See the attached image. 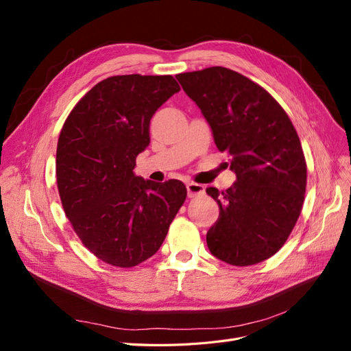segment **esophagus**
<instances>
[{"mask_svg":"<svg viewBox=\"0 0 351 351\" xmlns=\"http://www.w3.org/2000/svg\"><path fill=\"white\" fill-rule=\"evenodd\" d=\"M187 195L189 197H195L197 195H204L205 193V186L197 184V183H187Z\"/></svg>","mask_w":351,"mask_h":351,"instance_id":"34e87169","label":"esophagus"}]
</instances>
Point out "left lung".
<instances>
[{
  "instance_id": "8db88e82",
  "label": "left lung",
  "mask_w": 351,
  "mask_h": 351,
  "mask_svg": "<svg viewBox=\"0 0 351 351\" xmlns=\"http://www.w3.org/2000/svg\"><path fill=\"white\" fill-rule=\"evenodd\" d=\"M176 77L236 173L224 192L206 189L219 206L208 249L234 267L271 258L294 228L306 192V161L293 123L267 90L234 70L209 67Z\"/></svg>"
}]
</instances>
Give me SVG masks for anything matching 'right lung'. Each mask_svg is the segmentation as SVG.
Masks as SVG:
<instances>
[{"label": "right lung", "mask_w": 351, "mask_h": 351, "mask_svg": "<svg viewBox=\"0 0 351 351\" xmlns=\"http://www.w3.org/2000/svg\"><path fill=\"white\" fill-rule=\"evenodd\" d=\"M178 90L173 76H112L84 95L61 129L62 208L84 247L112 267L154 256L186 200L180 180L155 183L133 171L151 143L152 115Z\"/></svg>", "instance_id": "add662e5"}]
</instances>
